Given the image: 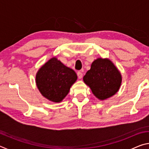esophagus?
Instances as JSON below:
<instances>
[{"mask_svg": "<svg viewBox=\"0 0 149 149\" xmlns=\"http://www.w3.org/2000/svg\"><path fill=\"white\" fill-rule=\"evenodd\" d=\"M77 77L79 79H81L83 77V74L81 72H77Z\"/></svg>", "mask_w": 149, "mask_h": 149, "instance_id": "1", "label": "esophagus"}]
</instances>
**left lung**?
Returning <instances> with one entry per match:
<instances>
[{
	"label": "left lung",
	"instance_id": "8db88e82",
	"mask_svg": "<svg viewBox=\"0 0 149 149\" xmlns=\"http://www.w3.org/2000/svg\"><path fill=\"white\" fill-rule=\"evenodd\" d=\"M122 77L120 72L108 58H98L84 77V81L96 97L104 100L119 91Z\"/></svg>",
	"mask_w": 149,
	"mask_h": 149
}]
</instances>
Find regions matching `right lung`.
Instances as JSON below:
<instances>
[{
	"mask_svg": "<svg viewBox=\"0 0 149 149\" xmlns=\"http://www.w3.org/2000/svg\"><path fill=\"white\" fill-rule=\"evenodd\" d=\"M77 79L74 70L52 57L37 71L35 82L39 92L50 101L60 102Z\"/></svg>",
	"mask_w": 149,
	"mask_h": 149,
	"instance_id": "obj_1",
	"label": "right lung"
}]
</instances>
